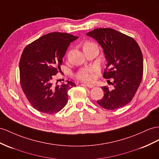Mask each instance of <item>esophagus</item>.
<instances>
[{
  "mask_svg": "<svg viewBox=\"0 0 159 159\" xmlns=\"http://www.w3.org/2000/svg\"><path fill=\"white\" fill-rule=\"evenodd\" d=\"M82 84L84 85V86H86V87H87L89 88H93V87H94V85L91 84H89V83H83Z\"/></svg>",
  "mask_w": 159,
  "mask_h": 159,
  "instance_id": "obj_1",
  "label": "esophagus"
}]
</instances>
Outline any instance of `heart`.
<instances>
[{"mask_svg": "<svg viewBox=\"0 0 159 159\" xmlns=\"http://www.w3.org/2000/svg\"><path fill=\"white\" fill-rule=\"evenodd\" d=\"M95 45L92 42H85L83 43V48L89 47ZM97 71V68L95 67H86L81 68L76 73L75 76L76 78L81 81H84V82H91L94 79V75L95 72Z\"/></svg>", "mask_w": 159, "mask_h": 159, "instance_id": "obj_1", "label": "heart"}]
</instances>
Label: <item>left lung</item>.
I'll list each match as a JSON object with an SVG mask.
<instances>
[{
    "mask_svg": "<svg viewBox=\"0 0 159 159\" xmlns=\"http://www.w3.org/2000/svg\"><path fill=\"white\" fill-rule=\"evenodd\" d=\"M103 49L107 60L103 76L113 79V89L101 87L104 97L97 103L107 110L124 107L132 100L143 75V57L132 38L111 28H98L87 34ZM108 83L109 80H107Z\"/></svg>",
    "mask_w": 159,
    "mask_h": 159,
    "instance_id": "left-lung-1",
    "label": "left lung"
}]
</instances>
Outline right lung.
<instances>
[{
	"label": "right lung",
	"instance_id": "obj_1",
	"mask_svg": "<svg viewBox=\"0 0 159 159\" xmlns=\"http://www.w3.org/2000/svg\"><path fill=\"white\" fill-rule=\"evenodd\" d=\"M78 37L66 33L53 32L28 44L19 62L20 84L30 104L38 111L53 114L62 109L68 101V91L76 86L53 85L60 70L62 58L70 42Z\"/></svg>",
	"mask_w": 159,
	"mask_h": 159
}]
</instances>
